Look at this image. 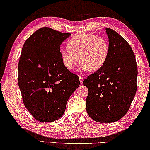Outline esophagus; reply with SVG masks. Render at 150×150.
I'll return each mask as SVG.
<instances>
[{
	"mask_svg": "<svg viewBox=\"0 0 150 150\" xmlns=\"http://www.w3.org/2000/svg\"><path fill=\"white\" fill-rule=\"evenodd\" d=\"M79 80H80V83H81V84H83V77L81 76H79Z\"/></svg>",
	"mask_w": 150,
	"mask_h": 150,
	"instance_id": "1",
	"label": "esophagus"
}]
</instances>
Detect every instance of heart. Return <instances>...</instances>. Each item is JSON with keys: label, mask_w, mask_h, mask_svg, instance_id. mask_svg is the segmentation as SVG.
<instances>
[{"label": "heart", "mask_w": 150, "mask_h": 150, "mask_svg": "<svg viewBox=\"0 0 150 150\" xmlns=\"http://www.w3.org/2000/svg\"><path fill=\"white\" fill-rule=\"evenodd\" d=\"M67 48L61 49L64 66L72 70L79 61L83 70L96 71L103 66L109 53L108 43L101 36L91 33H79L69 39Z\"/></svg>", "instance_id": "heart-1"}]
</instances>
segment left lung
<instances>
[{
	"instance_id": "8db88e82",
	"label": "left lung",
	"mask_w": 150,
	"mask_h": 150,
	"mask_svg": "<svg viewBox=\"0 0 150 150\" xmlns=\"http://www.w3.org/2000/svg\"><path fill=\"white\" fill-rule=\"evenodd\" d=\"M109 53L106 63L85 79L89 93L86 108L92 120L100 123L118 121L128 111L137 91V61L125 39L106 28Z\"/></svg>"
}]
</instances>
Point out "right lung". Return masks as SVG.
I'll use <instances>...</instances> for the list:
<instances>
[{
	"instance_id": "right-lung-1",
	"label": "right lung",
	"mask_w": 150,
	"mask_h": 150,
	"mask_svg": "<svg viewBox=\"0 0 150 150\" xmlns=\"http://www.w3.org/2000/svg\"><path fill=\"white\" fill-rule=\"evenodd\" d=\"M70 35L43 27L22 47L18 86L26 109L41 122L59 120L80 85L79 76L64 66L61 57V44Z\"/></svg>"
}]
</instances>
